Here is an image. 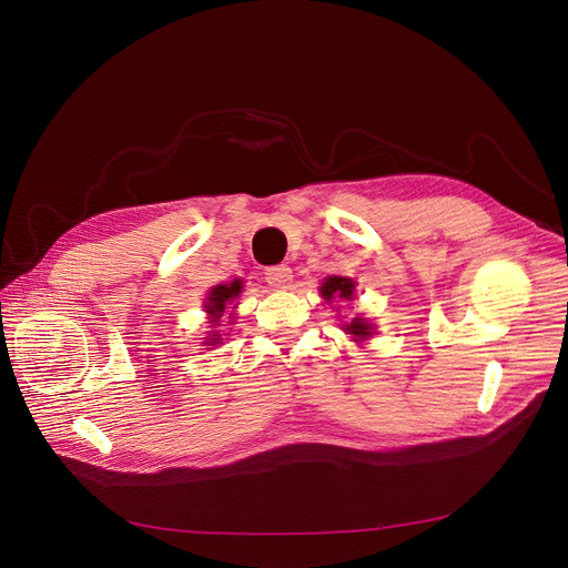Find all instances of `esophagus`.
Wrapping results in <instances>:
<instances>
[{"instance_id":"34e87169","label":"esophagus","mask_w":568,"mask_h":568,"mask_svg":"<svg viewBox=\"0 0 568 568\" xmlns=\"http://www.w3.org/2000/svg\"><path fill=\"white\" fill-rule=\"evenodd\" d=\"M265 281L272 287H287L292 283V270L287 265H274L265 270Z\"/></svg>"}]
</instances>
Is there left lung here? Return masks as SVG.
Here are the masks:
<instances>
[{"instance_id":"8db88e82","label":"left lung","mask_w":568,"mask_h":568,"mask_svg":"<svg viewBox=\"0 0 568 568\" xmlns=\"http://www.w3.org/2000/svg\"><path fill=\"white\" fill-rule=\"evenodd\" d=\"M353 290H355V285H353L351 278L333 276V278H328L326 283H323L321 294L326 296V298H333L335 294H339L342 298H351V296H353ZM348 331H351V335H355V337H368V335H371L368 326H366V323H364L362 318H355V321L351 323V326H348Z\"/></svg>"}]
</instances>
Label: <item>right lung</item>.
Masks as SVG:
<instances>
[{
    "mask_svg": "<svg viewBox=\"0 0 568 568\" xmlns=\"http://www.w3.org/2000/svg\"><path fill=\"white\" fill-rule=\"evenodd\" d=\"M240 281H233L231 285H217V287H213L211 290V296H209V305H206V310H209V314H213V318H217V314L220 312H224V307H226V303L231 301V298H235L237 294H240ZM209 344H217V339L215 342H209Z\"/></svg>",
    "mask_w": 568,
    "mask_h": 568,
    "instance_id": "1",
    "label": "right lung"
}]
</instances>
